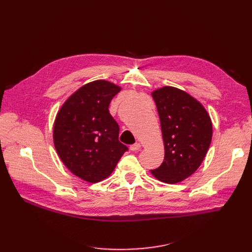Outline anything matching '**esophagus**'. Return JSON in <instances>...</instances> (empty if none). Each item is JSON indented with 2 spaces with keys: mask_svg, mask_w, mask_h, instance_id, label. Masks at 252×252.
<instances>
[{
  "mask_svg": "<svg viewBox=\"0 0 252 252\" xmlns=\"http://www.w3.org/2000/svg\"><path fill=\"white\" fill-rule=\"evenodd\" d=\"M129 149H130L131 151H138V150L141 149V144H140V143H135V144H133V145H130Z\"/></svg>",
  "mask_w": 252,
  "mask_h": 252,
  "instance_id": "34e87169",
  "label": "esophagus"
}]
</instances>
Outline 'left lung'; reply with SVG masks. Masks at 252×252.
Here are the masks:
<instances>
[{"instance_id": "1", "label": "left lung", "mask_w": 252, "mask_h": 252, "mask_svg": "<svg viewBox=\"0 0 252 252\" xmlns=\"http://www.w3.org/2000/svg\"><path fill=\"white\" fill-rule=\"evenodd\" d=\"M151 95L164 145L163 162L151 174L160 182L177 184L201 165L213 138V123L204 106L187 92L166 86Z\"/></svg>"}]
</instances>
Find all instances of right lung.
<instances>
[{"label":"right lung","instance_id":"1","mask_svg":"<svg viewBox=\"0 0 252 252\" xmlns=\"http://www.w3.org/2000/svg\"><path fill=\"white\" fill-rule=\"evenodd\" d=\"M122 88L104 79L76 90L59 109L53 141L63 164L89 183L107 179L127 147L118 140L119 126L109 113Z\"/></svg>","mask_w":252,"mask_h":252}]
</instances>
